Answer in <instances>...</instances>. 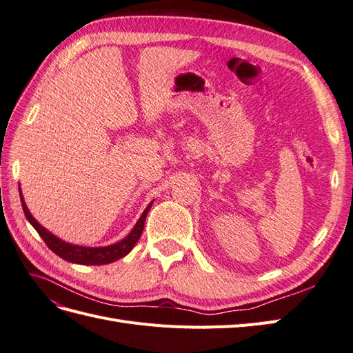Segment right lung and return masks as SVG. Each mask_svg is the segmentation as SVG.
I'll return each instance as SVG.
<instances>
[{"label": "right lung", "mask_w": 353, "mask_h": 353, "mask_svg": "<svg viewBox=\"0 0 353 353\" xmlns=\"http://www.w3.org/2000/svg\"><path fill=\"white\" fill-rule=\"evenodd\" d=\"M19 191H20V188H19ZM20 201H22V208H23L26 219L30 222V225L38 231L41 239L46 241V244L48 245L50 250H52L57 256H60L61 259H65V261L72 262V263H79V265L112 263V262L121 259V258H123V256L130 253L134 249V245L137 244L138 239L141 237L147 213L153 205V201L148 203V206L141 213L140 219L137 221L135 227L121 241H117V243L110 244V245H104V248H87V245H78V244H72V243L61 240L57 236H54V234L50 232L48 230L42 227L41 223L34 216H32V213L29 212V209L26 206V201L22 196V191H20Z\"/></svg>", "instance_id": "right-lung-1"}]
</instances>
